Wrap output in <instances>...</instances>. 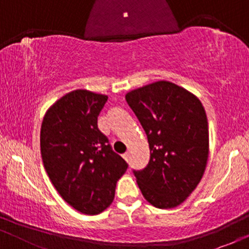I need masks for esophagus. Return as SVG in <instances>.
I'll return each mask as SVG.
<instances>
[{"mask_svg":"<svg viewBox=\"0 0 249 249\" xmlns=\"http://www.w3.org/2000/svg\"><path fill=\"white\" fill-rule=\"evenodd\" d=\"M123 158H124L125 160H126V161L128 162V160H130V153H128V152L124 153V154H123Z\"/></svg>","mask_w":249,"mask_h":249,"instance_id":"esophagus-1","label":"esophagus"}]
</instances>
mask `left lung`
<instances>
[{
    "label": "left lung",
    "mask_w": 249,
    "mask_h": 249,
    "mask_svg": "<svg viewBox=\"0 0 249 249\" xmlns=\"http://www.w3.org/2000/svg\"><path fill=\"white\" fill-rule=\"evenodd\" d=\"M147 136L150 161L133 171L144 198L158 208L187 199L204 176L210 139L205 108L196 95L159 81L125 96Z\"/></svg>",
    "instance_id": "8db88e82"
}]
</instances>
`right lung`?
<instances>
[{"instance_id": "add662e5", "label": "right lung", "mask_w": 249, "mask_h": 249, "mask_svg": "<svg viewBox=\"0 0 249 249\" xmlns=\"http://www.w3.org/2000/svg\"><path fill=\"white\" fill-rule=\"evenodd\" d=\"M107 101L92 91H71L48 108L41 126L42 160L51 182L64 201L89 215L112 204L127 168L97 126Z\"/></svg>"}]
</instances>
